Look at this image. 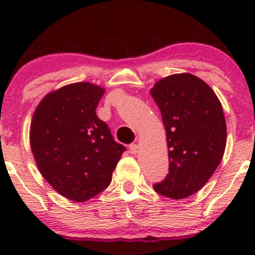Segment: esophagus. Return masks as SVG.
Segmentation results:
<instances>
[{"instance_id": "1", "label": "esophagus", "mask_w": 255, "mask_h": 255, "mask_svg": "<svg viewBox=\"0 0 255 255\" xmlns=\"http://www.w3.org/2000/svg\"><path fill=\"white\" fill-rule=\"evenodd\" d=\"M129 150H130V153L132 154H135L138 151V145L137 144H130L129 145Z\"/></svg>"}]
</instances>
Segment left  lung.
Returning <instances> with one entry per match:
<instances>
[{
    "instance_id": "left-lung-1",
    "label": "left lung",
    "mask_w": 255,
    "mask_h": 255,
    "mask_svg": "<svg viewBox=\"0 0 255 255\" xmlns=\"http://www.w3.org/2000/svg\"><path fill=\"white\" fill-rule=\"evenodd\" d=\"M150 95L165 126L169 174L153 185L163 196L181 200L199 191L220 165L227 127L213 90L192 74L159 80Z\"/></svg>"
}]
</instances>
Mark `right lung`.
I'll return each mask as SVG.
<instances>
[{
    "mask_svg": "<svg viewBox=\"0 0 255 255\" xmlns=\"http://www.w3.org/2000/svg\"><path fill=\"white\" fill-rule=\"evenodd\" d=\"M105 90L90 82L48 94L30 123V148L43 177L56 192L84 202L104 191L125 145L96 115Z\"/></svg>",
    "mask_w": 255,
    "mask_h": 255,
    "instance_id": "right-lung-1",
    "label": "right lung"
}]
</instances>
